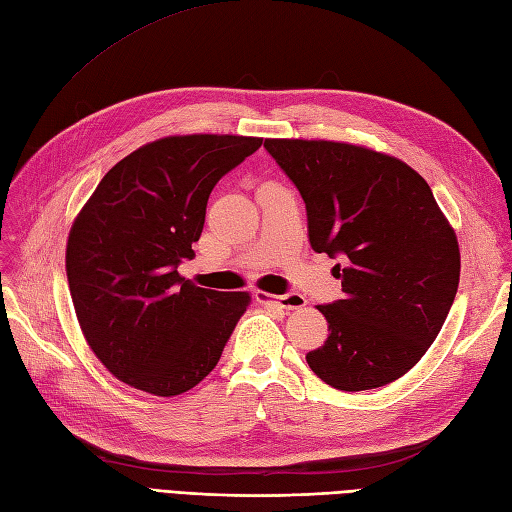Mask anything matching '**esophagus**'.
<instances>
[{"instance_id": "esophagus-1", "label": "esophagus", "mask_w": 512, "mask_h": 512, "mask_svg": "<svg viewBox=\"0 0 512 512\" xmlns=\"http://www.w3.org/2000/svg\"><path fill=\"white\" fill-rule=\"evenodd\" d=\"M257 298L261 300V303L266 305H277L285 311H292V309H303L307 305V300L300 296V294H283V296H270V294H264V292H257Z\"/></svg>"}]
</instances>
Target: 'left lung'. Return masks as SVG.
Wrapping results in <instances>:
<instances>
[{
    "label": "left lung",
    "mask_w": 512,
    "mask_h": 512,
    "mask_svg": "<svg viewBox=\"0 0 512 512\" xmlns=\"http://www.w3.org/2000/svg\"><path fill=\"white\" fill-rule=\"evenodd\" d=\"M264 147L303 196L313 251L344 257V298L318 305L329 337L307 352L309 368L342 391L393 383L426 355L454 303L461 253L448 218L393 155L333 140Z\"/></svg>",
    "instance_id": "8db88e82"
}]
</instances>
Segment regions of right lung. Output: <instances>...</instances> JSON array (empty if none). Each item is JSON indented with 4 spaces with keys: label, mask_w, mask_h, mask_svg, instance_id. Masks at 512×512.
Listing matches in <instances>:
<instances>
[{
    "label": "right lung",
    "mask_w": 512,
    "mask_h": 512,
    "mask_svg": "<svg viewBox=\"0 0 512 512\" xmlns=\"http://www.w3.org/2000/svg\"><path fill=\"white\" fill-rule=\"evenodd\" d=\"M264 138L168 136L114 164L67 242L75 316L97 359L153 396H179L216 368L248 292H216L177 272L192 259L207 199Z\"/></svg>",
    "instance_id": "1"
}]
</instances>
